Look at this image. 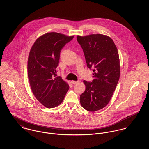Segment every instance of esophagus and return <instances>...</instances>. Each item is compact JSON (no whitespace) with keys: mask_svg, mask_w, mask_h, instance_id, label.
Listing matches in <instances>:
<instances>
[{"mask_svg":"<svg viewBox=\"0 0 149 149\" xmlns=\"http://www.w3.org/2000/svg\"><path fill=\"white\" fill-rule=\"evenodd\" d=\"M79 82V81H71V83L72 84H77V83H78Z\"/></svg>","mask_w":149,"mask_h":149,"instance_id":"esophagus-1","label":"esophagus"}]
</instances>
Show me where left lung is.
Listing matches in <instances>:
<instances>
[{"label":"left lung","mask_w":149,"mask_h":149,"mask_svg":"<svg viewBox=\"0 0 149 149\" xmlns=\"http://www.w3.org/2000/svg\"><path fill=\"white\" fill-rule=\"evenodd\" d=\"M87 66L93 71L92 82L84 81L86 86L80 95L82 107L89 111L102 109L109 103L120 76L117 48L110 37L102 34L77 36Z\"/></svg>","instance_id":"left-lung-1"}]
</instances>
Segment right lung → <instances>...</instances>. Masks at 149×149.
<instances>
[{
	"instance_id": "add662e5",
	"label": "right lung",
	"mask_w": 149,
	"mask_h": 149,
	"mask_svg": "<svg viewBox=\"0 0 149 149\" xmlns=\"http://www.w3.org/2000/svg\"><path fill=\"white\" fill-rule=\"evenodd\" d=\"M74 38L57 32L47 33L36 40L27 62L28 77L37 100L47 108L60 105L69 90L68 84L56 76L61 51Z\"/></svg>"
}]
</instances>
